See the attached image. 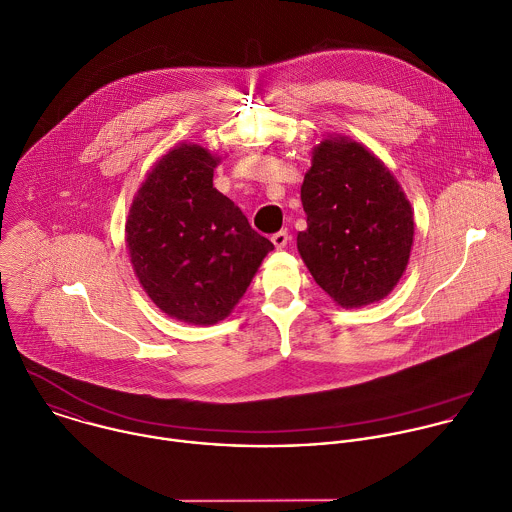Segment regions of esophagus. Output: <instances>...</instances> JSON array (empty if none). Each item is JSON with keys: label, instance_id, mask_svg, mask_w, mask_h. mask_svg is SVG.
I'll list each match as a JSON object with an SVG mask.
<instances>
[{"label": "esophagus", "instance_id": "1", "mask_svg": "<svg viewBox=\"0 0 512 512\" xmlns=\"http://www.w3.org/2000/svg\"><path fill=\"white\" fill-rule=\"evenodd\" d=\"M271 241H273V245H275L277 249H283V247L289 243V233H287V231H277V233L271 237Z\"/></svg>", "mask_w": 512, "mask_h": 512}]
</instances>
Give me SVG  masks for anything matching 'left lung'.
Masks as SVG:
<instances>
[{
	"instance_id": "1",
	"label": "left lung",
	"mask_w": 512,
	"mask_h": 512,
	"mask_svg": "<svg viewBox=\"0 0 512 512\" xmlns=\"http://www.w3.org/2000/svg\"><path fill=\"white\" fill-rule=\"evenodd\" d=\"M307 229L297 249L342 307L384 299L406 271L414 215L390 170L362 144L325 138L301 185Z\"/></svg>"
}]
</instances>
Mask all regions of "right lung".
<instances>
[{"label":"right lung","mask_w":512,"mask_h":512,"mask_svg":"<svg viewBox=\"0 0 512 512\" xmlns=\"http://www.w3.org/2000/svg\"><path fill=\"white\" fill-rule=\"evenodd\" d=\"M217 162L197 144L173 148L150 170L126 221L140 285L164 313L195 325L227 317L273 249L213 187Z\"/></svg>","instance_id":"right-lung-1"}]
</instances>
